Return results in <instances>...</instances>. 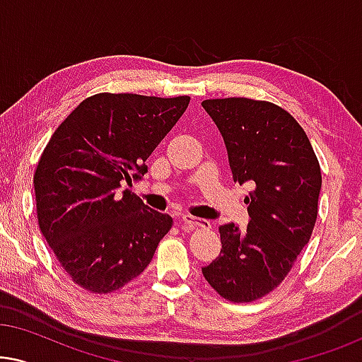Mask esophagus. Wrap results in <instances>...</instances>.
<instances>
[{
  "label": "esophagus",
  "mask_w": 362,
  "mask_h": 362,
  "mask_svg": "<svg viewBox=\"0 0 362 362\" xmlns=\"http://www.w3.org/2000/svg\"><path fill=\"white\" fill-rule=\"evenodd\" d=\"M182 224L186 226V229H196V227H201V229H211V221L206 219H197V217L192 216H182Z\"/></svg>",
  "instance_id": "1"
}]
</instances>
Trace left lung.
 Returning <instances> with one entry per match:
<instances>
[{
  "mask_svg": "<svg viewBox=\"0 0 362 362\" xmlns=\"http://www.w3.org/2000/svg\"><path fill=\"white\" fill-rule=\"evenodd\" d=\"M224 138L234 182H252L244 232L219 227L222 249L202 275L222 298L250 303L274 291L310 242L321 168L300 123L285 108L245 97L201 103Z\"/></svg>",
  "mask_w": 362,
  "mask_h": 362,
  "instance_id": "left-lung-1",
  "label": "left lung"
}]
</instances>
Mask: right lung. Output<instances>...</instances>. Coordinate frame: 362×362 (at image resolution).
<instances>
[{
	"label": "right lung",
	"instance_id": "right-lung-1",
	"mask_svg": "<svg viewBox=\"0 0 362 362\" xmlns=\"http://www.w3.org/2000/svg\"><path fill=\"white\" fill-rule=\"evenodd\" d=\"M187 95L95 93L74 108L34 171L37 224L72 281L107 295L136 279L173 227L127 189L189 105Z\"/></svg>",
	"mask_w": 362,
	"mask_h": 362
}]
</instances>
